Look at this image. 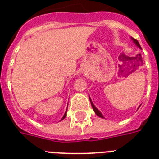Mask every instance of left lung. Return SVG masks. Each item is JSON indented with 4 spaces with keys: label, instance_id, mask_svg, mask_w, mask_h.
<instances>
[{
    "label": "left lung",
    "instance_id": "left-lung-1",
    "mask_svg": "<svg viewBox=\"0 0 159 159\" xmlns=\"http://www.w3.org/2000/svg\"><path fill=\"white\" fill-rule=\"evenodd\" d=\"M133 39L134 42L135 43L136 45L138 46V47H139V48H141L140 45H139V42H138V41H137V39ZM90 102H91V104H92V108H93V110H94V111H95V113H96V115H97V116H100V117H102V118H104V117H103V116H102V114L101 113V112H100V111H98V110H97V108H96V106H95L94 105H93V103H92V101H91V99H90Z\"/></svg>",
    "mask_w": 159,
    "mask_h": 159
}]
</instances>
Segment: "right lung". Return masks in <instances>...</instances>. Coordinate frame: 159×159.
<instances>
[{"label":"right lung","instance_id":"add662e5","mask_svg":"<svg viewBox=\"0 0 159 159\" xmlns=\"http://www.w3.org/2000/svg\"><path fill=\"white\" fill-rule=\"evenodd\" d=\"M66 115H67V111H66V112H65L64 116H63V117H62V120H63V119H64L65 117H66Z\"/></svg>","mask_w":159,"mask_h":159}]
</instances>
